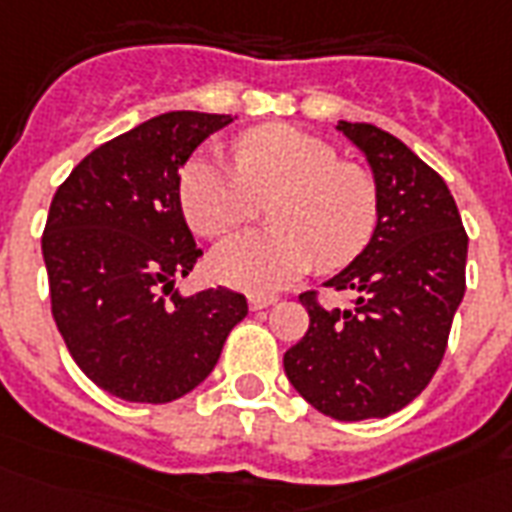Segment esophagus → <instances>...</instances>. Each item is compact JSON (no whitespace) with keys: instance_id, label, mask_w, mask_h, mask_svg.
I'll list each match as a JSON object with an SVG mask.
<instances>
[{"instance_id":"34e87169","label":"esophagus","mask_w":512,"mask_h":512,"mask_svg":"<svg viewBox=\"0 0 512 512\" xmlns=\"http://www.w3.org/2000/svg\"><path fill=\"white\" fill-rule=\"evenodd\" d=\"M275 297H267V294H251L248 297V305H251V311H264V308H270Z\"/></svg>"}]
</instances>
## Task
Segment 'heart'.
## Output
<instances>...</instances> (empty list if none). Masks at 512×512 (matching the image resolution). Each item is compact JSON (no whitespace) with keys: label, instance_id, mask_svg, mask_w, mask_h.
<instances>
[{"label":"heart","instance_id":"1","mask_svg":"<svg viewBox=\"0 0 512 512\" xmlns=\"http://www.w3.org/2000/svg\"><path fill=\"white\" fill-rule=\"evenodd\" d=\"M229 160L196 155L179 174L193 229L220 237L267 199L272 226L234 234L212 251V272L248 292H275L311 267L338 270L365 251L379 220L374 177L343 163L324 138L289 125L242 133Z\"/></svg>","mask_w":512,"mask_h":512}]
</instances>
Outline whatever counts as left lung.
<instances>
[{
  "instance_id": "obj_1",
  "label": "left lung",
  "mask_w": 512,
  "mask_h": 512,
  "mask_svg": "<svg viewBox=\"0 0 512 512\" xmlns=\"http://www.w3.org/2000/svg\"><path fill=\"white\" fill-rule=\"evenodd\" d=\"M374 171L379 220L357 259L324 283L354 292L349 311L300 294L308 333L283 354L294 390L327 417L354 423L404 409L434 379L466 292V237L455 199L404 141L338 122Z\"/></svg>"
}]
</instances>
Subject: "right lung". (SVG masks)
Listing matches in <instances>:
<instances>
[{
  "label": "right lung",
  "mask_w": 512,
  "mask_h": 512,
  "mask_svg": "<svg viewBox=\"0 0 512 512\" xmlns=\"http://www.w3.org/2000/svg\"><path fill=\"white\" fill-rule=\"evenodd\" d=\"M229 114L169 111L111 138L59 185L43 231L51 313L76 365L106 393L169 404L218 363L248 300L182 297L199 261L179 204V169Z\"/></svg>",
  "instance_id": "add662e5"
}]
</instances>
